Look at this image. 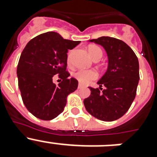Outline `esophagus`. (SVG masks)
Wrapping results in <instances>:
<instances>
[{"instance_id": "1", "label": "esophagus", "mask_w": 157, "mask_h": 157, "mask_svg": "<svg viewBox=\"0 0 157 157\" xmlns=\"http://www.w3.org/2000/svg\"><path fill=\"white\" fill-rule=\"evenodd\" d=\"M83 87V85H82L81 83H78V88L80 89V88H82Z\"/></svg>"}]
</instances>
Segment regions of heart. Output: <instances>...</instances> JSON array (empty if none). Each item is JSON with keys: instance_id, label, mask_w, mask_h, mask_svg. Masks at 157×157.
I'll return each mask as SVG.
<instances>
[{"instance_id": "heart-1", "label": "heart", "mask_w": 157, "mask_h": 157, "mask_svg": "<svg viewBox=\"0 0 157 157\" xmlns=\"http://www.w3.org/2000/svg\"><path fill=\"white\" fill-rule=\"evenodd\" d=\"M88 52L93 59L98 55L102 56L101 49L96 45L89 46ZM71 52H69L68 56H67V63H71ZM74 77L82 84H87L98 78V73L93 70H80L75 73Z\"/></svg>"}]
</instances>
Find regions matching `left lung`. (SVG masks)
Wrapping results in <instances>:
<instances>
[{
	"mask_svg": "<svg viewBox=\"0 0 157 157\" xmlns=\"http://www.w3.org/2000/svg\"><path fill=\"white\" fill-rule=\"evenodd\" d=\"M90 41L103 46L109 64L98 82L99 88L89 87L90 96L83 103L87 112L98 120L114 121L125 114L135 98L140 78L138 57L129 45L115 37L103 36Z\"/></svg>",
	"mask_w": 157,
	"mask_h": 157,
	"instance_id": "left-lung-1",
	"label": "left lung"
}]
</instances>
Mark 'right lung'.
Masks as SVG:
<instances>
[{
	"label": "right lung",
	"mask_w": 157,
	"mask_h": 157,
	"mask_svg": "<svg viewBox=\"0 0 157 157\" xmlns=\"http://www.w3.org/2000/svg\"><path fill=\"white\" fill-rule=\"evenodd\" d=\"M80 41L63 39L53 31L41 34L27 44L17 66L18 85L23 104L35 117L51 120L59 116L67 97L78 87V81L67 71V51ZM58 74L62 81L56 85Z\"/></svg>",
	"instance_id": "add662e5"
}]
</instances>
